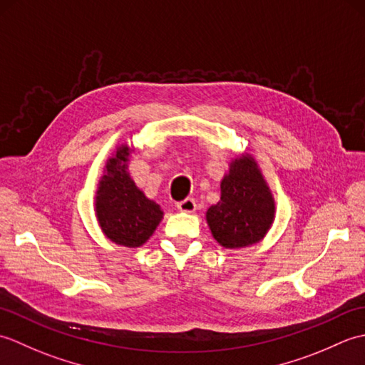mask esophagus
<instances>
[{
    "label": "esophagus",
    "mask_w": 365,
    "mask_h": 365,
    "mask_svg": "<svg viewBox=\"0 0 365 365\" xmlns=\"http://www.w3.org/2000/svg\"><path fill=\"white\" fill-rule=\"evenodd\" d=\"M177 208L185 213H192L196 210V200L192 197L183 199V200H180V202H177Z\"/></svg>",
    "instance_id": "esophagus-1"
}]
</instances>
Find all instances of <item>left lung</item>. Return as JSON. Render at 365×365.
I'll list each match as a JSON object with an SVG mask.
<instances>
[{"instance_id": "8db88e82", "label": "left lung", "mask_w": 365, "mask_h": 365, "mask_svg": "<svg viewBox=\"0 0 365 365\" xmlns=\"http://www.w3.org/2000/svg\"><path fill=\"white\" fill-rule=\"evenodd\" d=\"M274 218V202L255 161L240 157L221 182V199L207 212L216 242L224 247L257 243Z\"/></svg>"}]
</instances>
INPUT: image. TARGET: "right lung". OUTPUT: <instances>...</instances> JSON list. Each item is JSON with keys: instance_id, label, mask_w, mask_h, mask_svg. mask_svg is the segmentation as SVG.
I'll return each instance as SVG.
<instances>
[{"instance_id": "right-lung-1", "label": "right lung", "mask_w": 365, "mask_h": 365, "mask_svg": "<svg viewBox=\"0 0 365 365\" xmlns=\"http://www.w3.org/2000/svg\"><path fill=\"white\" fill-rule=\"evenodd\" d=\"M130 150L122 145L106 163V175L97 191V218L111 242L136 247L150 238L163 218L158 204L149 200L127 174Z\"/></svg>"}]
</instances>
